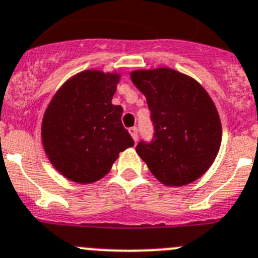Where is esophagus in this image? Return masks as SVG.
I'll return each instance as SVG.
<instances>
[{"label": "esophagus", "instance_id": "esophagus-1", "mask_svg": "<svg viewBox=\"0 0 258 258\" xmlns=\"http://www.w3.org/2000/svg\"><path fill=\"white\" fill-rule=\"evenodd\" d=\"M129 133H131L132 138H133L134 141L138 139V129H137V127H131V129H129Z\"/></svg>", "mask_w": 258, "mask_h": 258}]
</instances>
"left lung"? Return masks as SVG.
Wrapping results in <instances>:
<instances>
[{
    "label": "left lung",
    "instance_id": "obj_1",
    "mask_svg": "<svg viewBox=\"0 0 258 258\" xmlns=\"http://www.w3.org/2000/svg\"><path fill=\"white\" fill-rule=\"evenodd\" d=\"M131 78L155 125L152 142H139L137 153L165 185L193 183L220 150L223 129L214 101L197 80L170 68L134 70Z\"/></svg>",
    "mask_w": 258,
    "mask_h": 258
}]
</instances>
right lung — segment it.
Here are the masks:
<instances>
[{
  "label": "right lung",
  "instance_id": "obj_1",
  "mask_svg": "<svg viewBox=\"0 0 258 258\" xmlns=\"http://www.w3.org/2000/svg\"><path fill=\"white\" fill-rule=\"evenodd\" d=\"M119 73L84 70L52 97L42 120V145L66 179L91 184L108 174L134 141L121 124L122 107L111 103Z\"/></svg>",
  "mask_w": 258,
  "mask_h": 258
}]
</instances>
